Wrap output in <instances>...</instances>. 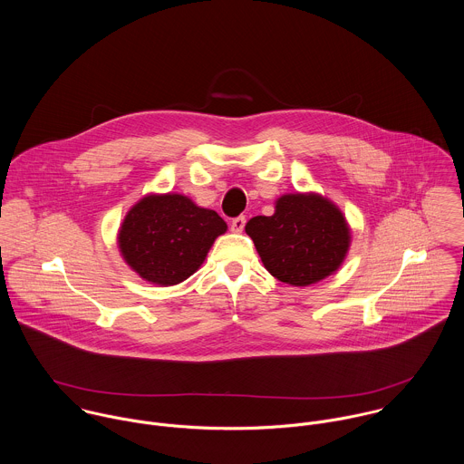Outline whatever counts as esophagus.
<instances>
[{
  "mask_svg": "<svg viewBox=\"0 0 464 464\" xmlns=\"http://www.w3.org/2000/svg\"><path fill=\"white\" fill-rule=\"evenodd\" d=\"M245 225H246V218L245 216H237V218L232 219L230 228H232V232H243Z\"/></svg>",
  "mask_w": 464,
  "mask_h": 464,
  "instance_id": "obj_1",
  "label": "esophagus"
}]
</instances>
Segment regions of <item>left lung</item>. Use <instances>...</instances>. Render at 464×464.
Wrapping results in <instances>:
<instances>
[{"label":"left lung","instance_id":"obj_1","mask_svg":"<svg viewBox=\"0 0 464 464\" xmlns=\"http://www.w3.org/2000/svg\"><path fill=\"white\" fill-rule=\"evenodd\" d=\"M266 269L289 285H311L343 265L350 228L343 212L316 193L284 195L271 216H256L246 227Z\"/></svg>","mask_w":464,"mask_h":464}]
</instances>
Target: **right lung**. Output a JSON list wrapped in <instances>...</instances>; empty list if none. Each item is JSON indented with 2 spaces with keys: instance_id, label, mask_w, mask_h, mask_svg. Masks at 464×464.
Wrapping results in <instances>:
<instances>
[{
  "instance_id": "add662e5",
  "label": "right lung",
  "mask_w": 464,
  "mask_h": 464,
  "mask_svg": "<svg viewBox=\"0 0 464 464\" xmlns=\"http://www.w3.org/2000/svg\"><path fill=\"white\" fill-rule=\"evenodd\" d=\"M227 232L216 210L184 195H148L127 212L118 246L133 271L157 285H175L203 265L212 243Z\"/></svg>"
}]
</instances>
